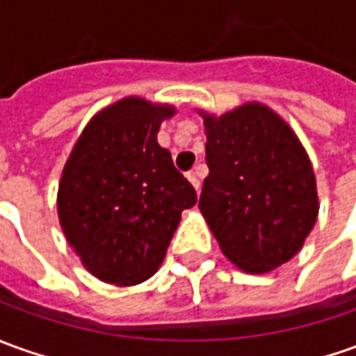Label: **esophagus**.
<instances>
[{"mask_svg":"<svg viewBox=\"0 0 356 356\" xmlns=\"http://www.w3.org/2000/svg\"><path fill=\"white\" fill-rule=\"evenodd\" d=\"M188 180H190V184L195 188V192L200 193V178H197V172H195V170H192V172L188 174Z\"/></svg>","mask_w":356,"mask_h":356,"instance_id":"esophagus-1","label":"esophagus"}]
</instances>
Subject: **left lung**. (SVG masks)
<instances>
[{
    "label": "left lung",
    "mask_w": 356,
    "mask_h": 356,
    "mask_svg": "<svg viewBox=\"0 0 356 356\" xmlns=\"http://www.w3.org/2000/svg\"><path fill=\"white\" fill-rule=\"evenodd\" d=\"M197 112L209 166L200 211L234 266L269 273L300 252L318 219L308 153L285 120L261 102L220 116Z\"/></svg>",
    "instance_id": "1"
}]
</instances>
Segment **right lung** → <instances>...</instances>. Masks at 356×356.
Here are the masks:
<instances>
[{
  "instance_id": "right-lung-1",
  "label": "right lung",
  "mask_w": 356,
  "mask_h": 356,
  "mask_svg": "<svg viewBox=\"0 0 356 356\" xmlns=\"http://www.w3.org/2000/svg\"><path fill=\"white\" fill-rule=\"evenodd\" d=\"M172 104L126 97L90 118L63 166L58 217L92 275L118 286L156 273L195 190L156 134Z\"/></svg>"
}]
</instances>
